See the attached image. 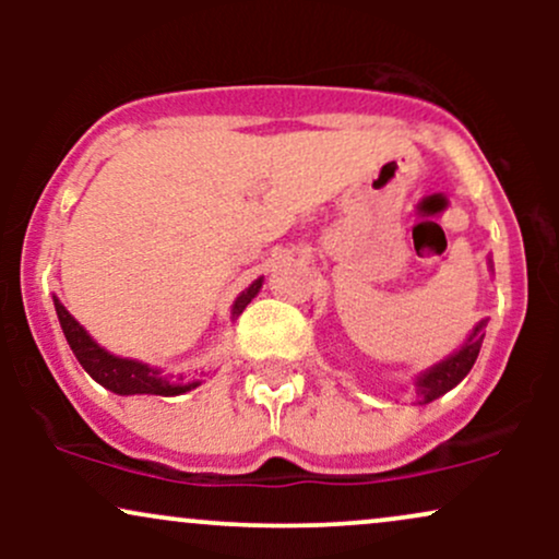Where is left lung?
I'll use <instances>...</instances> for the list:
<instances>
[{"label": "left lung", "instance_id": "left-lung-1", "mask_svg": "<svg viewBox=\"0 0 559 559\" xmlns=\"http://www.w3.org/2000/svg\"><path fill=\"white\" fill-rule=\"evenodd\" d=\"M489 267L493 271L491 258H489ZM486 323H489V320H478V323L473 325V331L467 333V338L460 349H454L452 355L444 357V360H439L436 365H431V368H426L423 373L415 376V394H418V400L415 402L428 404L439 400V396H444L447 391H452L467 373H471V368L476 365L480 344H484Z\"/></svg>", "mask_w": 559, "mask_h": 559}]
</instances>
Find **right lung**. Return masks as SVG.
Here are the masks:
<instances>
[{
	"label": "right lung",
	"instance_id": "1",
	"mask_svg": "<svg viewBox=\"0 0 559 559\" xmlns=\"http://www.w3.org/2000/svg\"><path fill=\"white\" fill-rule=\"evenodd\" d=\"M262 281L265 278L260 275L258 281H252V284H249L239 294V297H236L234 307H230V318L234 320L239 318L243 312V307L258 297V292L262 288ZM52 299H55L57 318H60L62 333H66L75 360L83 365V370H86V373L92 376L96 383H102L105 389H110L112 394H120V396H131V394L178 396V394H186V391L197 389L199 383H202L199 378H194V381H186L183 376L173 378V376H165L163 370L155 368V365L131 360V357L112 355V352H107L105 346L94 342L92 333H88L79 323V320L70 316L60 299L57 297H52Z\"/></svg>",
	"mask_w": 559,
	"mask_h": 559
}]
</instances>
